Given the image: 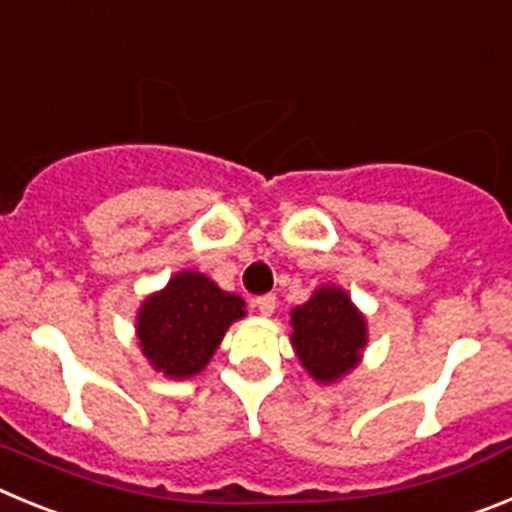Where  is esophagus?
Returning <instances> with one entry per match:
<instances>
[{"label":"esophagus","mask_w":512,"mask_h":512,"mask_svg":"<svg viewBox=\"0 0 512 512\" xmlns=\"http://www.w3.org/2000/svg\"><path fill=\"white\" fill-rule=\"evenodd\" d=\"M255 306H257V311L262 313V316H273V311H275V296H260V298H255Z\"/></svg>","instance_id":"34e87169"}]
</instances>
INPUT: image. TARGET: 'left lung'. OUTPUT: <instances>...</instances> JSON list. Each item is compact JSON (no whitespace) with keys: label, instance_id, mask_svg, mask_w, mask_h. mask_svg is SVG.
Masks as SVG:
<instances>
[{"label":"left lung","instance_id":"left-lung-1","mask_svg":"<svg viewBox=\"0 0 512 512\" xmlns=\"http://www.w3.org/2000/svg\"><path fill=\"white\" fill-rule=\"evenodd\" d=\"M367 319L339 285H321L290 311V344L308 377L334 385L362 362Z\"/></svg>","mask_w":512,"mask_h":512}]
</instances>
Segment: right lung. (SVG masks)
<instances>
[{"mask_svg":"<svg viewBox=\"0 0 512 512\" xmlns=\"http://www.w3.org/2000/svg\"><path fill=\"white\" fill-rule=\"evenodd\" d=\"M245 298L222 290L199 270H181L137 308L142 357L170 380L199 375L234 321L245 319Z\"/></svg>","mask_w":512,"mask_h":512,"instance_id":"add662e5","label":"right lung"}]
</instances>
